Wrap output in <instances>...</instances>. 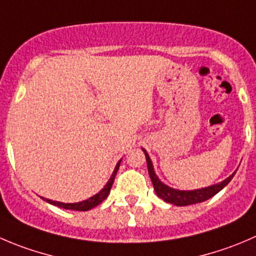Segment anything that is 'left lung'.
<instances>
[{
    "label": "left lung",
    "instance_id": "8db88e82",
    "mask_svg": "<svg viewBox=\"0 0 256 256\" xmlns=\"http://www.w3.org/2000/svg\"><path fill=\"white\" fill-rule=\"evenodd\" d=\"M146 156V161H148V175H150L151 181H152L154 188L156 191V195L158 198L164 200L166 202H170V204L178 205V206H186V205H191V204H198V202H202L205 200L210 199V198L214 196L215 194H218L222 188H224L228 184L232 181V178H234L235 172L232 175H230L229 178H225L224 181L219 184H215V185L209 186V188H199V190H192V191H180V190H175L172 188H168L166 186L165 184L161 182L160 180L158 178V176L155 175V171H154L152 168V162H151L150 158L146 154V151L144 150Z\"/></svg>",
    "mask_w": 256,
    "mask_h": 256
}]
</instances>
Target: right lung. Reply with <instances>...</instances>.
<instances>
[{
  "instance_id": "right-lung-1",
  "label": "right lung",
  "mask_w": 256,
  "mask_h": 256,
  "mask_svg": "<svg viewBox=\"0 0 256 256\" xmlns=\"http://www.w3.org/2000/svg\"><path fill=\"white\" fill-rule=\"evenodd\" d=\"M118 166H120V161H118V164L116 165L115 170H114L112 175H111L110 180H108V182L106 184L105 188H104L102 190L100 191V192H98V194L94 195V196L90 198V199L85 200V202H76V204H64V202H52V200H48V199H44V200H46L47 202H50V204L56 205V206H58V208H62V209L76 210V212H88V210H90V209H92V208L98 206V204H101V202H102L104 200L108 198V192H110V190H111V186H112V184H114V180H115L116 174H118Z\"/></svg>"
}]
</instances>
